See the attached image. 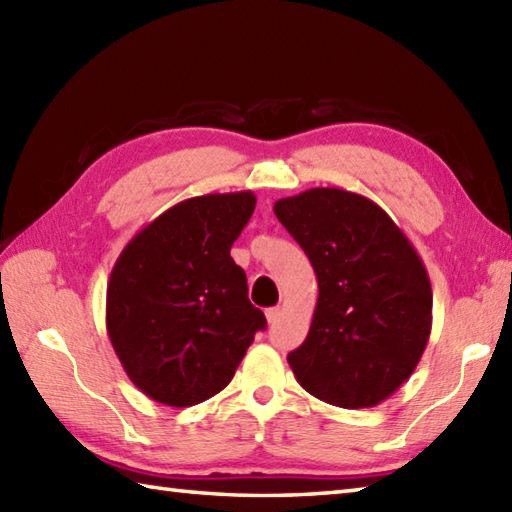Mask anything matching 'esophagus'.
Returning <instances> with one entry per match:
<instances>
[{
	"instance_id": "esophagus-1",
	"label": "esophagus",
	"mask_w": 512,
	"mask_h": 512,
	"mask_svg": "<svg viewBox=\"0 0 512 512\" xmlns=\"http://www.w3.org/2000/svg\"><path fill=\"white\" fill-rule=\"evenodd\" d=\"M279 317H281V308H268V310H266V319H268L270 325L277 323Z\"/></svg>"
}]
</instances>
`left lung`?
Here are the masks:
<instances>
[{"label": "left lung", "instance_id": "8db88e82", "mask_svg": "<svg viewBox=\"0 0 512 512\" xmlns=\"http://www.w3.org/2000/svg\"><path fill=\"white\" fill-rule=\"evenodd\" d=\"M273 209L319 284L310 332L288 354L299 385L343 409L387 400L413 374L431 334L433 295L416 248L358 193L308 189Z\"/></svg>", "mask_w": 512, "mask_h": 512}]
</instances>
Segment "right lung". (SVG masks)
Listing matches in <instances>:
<instances>
[{"instance_id":"1","label":"right lung","mask_w":512,"mask_h":512,"mask_svg":"<svg viewBox=\"0 0 512 512\" xmlns=\"http://www.w3.org/2000/svg\"><path fill=\"white\" fill-rule=\"evenodd\" d=\"M250 191L171 206L112 268L105 323L129 380L151 400L191 407L222 391L266 328L231 246L255 211Z\"/></svg>"}]
</instances>
